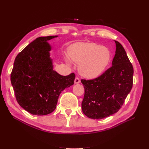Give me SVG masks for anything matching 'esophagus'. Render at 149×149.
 I'll return each mask as SVG.
<instances>
[{
    "label": "esophagus",
    "instance_id": "obj_1",
    "mask_svg": "<svg viewBox=\"0 0 149 149\" xmlns=\"http://www.w3.org/2000/svg\"><path fill=\"white\" fill-rule=\"evenodd\" d=\"M79 83H80V79L78 77H76V78L74 79V83L75 84H78Z\"/></svg>",
    "mask_w": 149,
    "mask_h": 149
}]
</instances>
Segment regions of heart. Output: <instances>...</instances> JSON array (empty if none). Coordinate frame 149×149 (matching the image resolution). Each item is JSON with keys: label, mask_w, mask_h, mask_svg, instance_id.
Masks as SVG:
<instances>
[{"label": "heart", "mask_w": 149, "mask_h": 149, "mask_svg": "<svg viewBox=\"0 0 149 149\" xmlns=\"http://www.w3.org/2000/svg\"><path fill=\"white\" fill-rule=\"evenodd\" d=\"M68 55L72 61L79 64V73L88 79L101 76L109 65L111 53L106 47L94 43H78L69 47ZM70 64L68 60H66Z\"/></svg>", "instance_id": "1"}]
</instances>
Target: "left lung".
<instances>
[{
	"label": "left lung",
	"instance_id": "1",
	"mask_svg": "<svg viewBox=\"0 0 149 149\" xmlns=\"http://www.w3.org/2000/svg\"><path fill=\"white\" fill-rule=\"evenodd\" d=\"M115 43L112 66L95 79L81 81L84 88L82 111L89 118L101 119L116 113L132 88V65L122 45Z\"/></svg>",
	"mask_w": 149,
	"mask_h": 149
}]
</instances>
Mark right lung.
I'll use <instances>...</instances> for the list:
<instances>
[{
	"instance_id": "obj_1",
	"label": "right lung",
	"mask_w": 149,
	"mask_h": 149,
	"mask_svg": "<svg viewBox=\"0 0 149 149\" xmlns=\"http://www.w3.org/2000/svg\"><path fill=\"white\" fill-rule=\"evenodd\" d=\"M57 37L36 38L18 54L13 63L10 80L17 101L31 114H50L61 93L74 84V73L61 76L53 70L47 41Z\"/></svg>"
}]
</instances>
